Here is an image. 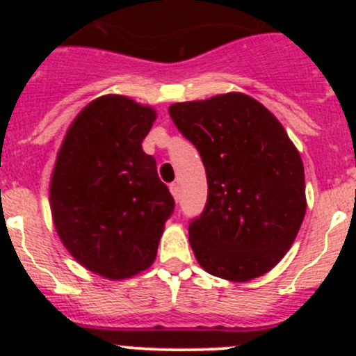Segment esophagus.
<instances>
[{
  "label": "esophagus",
  "instance_id": "1",
  "mask_svg": "<svg viewBox=\"0 0 356 356\" xmlns=\"http://www.w3.org/2000/svg\"><path fill=\"white\" fill-rule=\"evenodd\" d=\"M170 193H172V196H174L175 200H179V193H181V189H179L177 182H172V184H170Z\"/></svg>",
  "mask_w": 356,
  "mask_h": 356
}]
</instances>
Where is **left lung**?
I'll use <instances>...</instances> for the list:
<instances>
[{"label":"left lung","instance_id":"8db88e82","mask_svg":"<svg viewBox=\"0 0 356 356\" xmlns=\"http://www.w3.org/2000/svg\"><path fill=\"white\" fill-rule=\"evenodd\" d=\"M200 152L208 198L189 224L198 264L208 274L246 282L288 253L307 211L305 168L281 122L243 92L168 108Z\"/></svg>","mask_w":356,"mask_h":356}]
</instances>
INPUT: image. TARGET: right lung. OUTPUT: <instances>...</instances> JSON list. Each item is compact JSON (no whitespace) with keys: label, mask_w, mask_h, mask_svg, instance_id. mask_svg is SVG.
Returning a JSON list of instances; mask_svg holds the SVG:
<instances>
[{"label":"right lung","mask_w":356,"mask_h":356,"mask_svg":"<svg viewBox=\"0 0 356 356\" xmlns=\"http://www.w3.org/2000/svg\"><path fill=\"white\" fill-rule=\"evenodd\" d=\"M155 118L127 96L96 98L70 124L53 168L49 204L63 246L113 281L153 264L175 207L141 146Z\"/></svg>","instance_id":"right-lung-1"}]
</instances>
